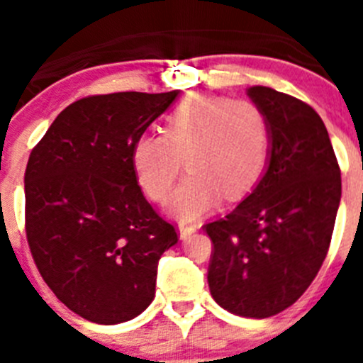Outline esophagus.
Masks as SVG:
<instances>
[{"mask_svg": "<svg viewBox=\"0 0 363 363\" xmlns=\"http://www.w3.org/2000/svg\"><path fill=\"white\" fill-rule=\"evenodd\" d=\"M196 229H198L196 225H189V223H179V225H178L179 240H187V238H191L192 234L196 233Z\"/></svg>", "mask_w": 363, "mask_h": 363, "instance_id": "obj_1", "label": "esophagus"}]
</instances>
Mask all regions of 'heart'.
Instances as JSON below:
<instances>
[{"label":"heart","mask_w":363,"mask_h":363,"mask_svg":"<svg viewBox=\"0 0 363 363\" xmlns=\"http://www.w3.org/2000/svg\"><path fill=\"white\" fill-rule=\"evenodd\" d=\"M269 143V121L258 105L194 94L165 118L163 133L138 138L133 165L143 191L163 200L185 162L191 174L167 201V211L179 220H194L211 213L221 198L236 201L255 189Z\"/></svg>","instance_id":"b5f03b06"}]
</instances>
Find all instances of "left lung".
I'll return each mask as SVG.
<instances>
[{"label":"left lung","mask_w":363,"mask_h":363,"mask_svg":"<svg viewBox=\"0 0 363 363\" xmlns=\"http://www.w3.org/2000/svg\"><path fill=\"white\" fill-rule=\"evenodd\" d=\"M247 96L269 121L267 167L225 218L207 223L214 243L209 289L247 318L281 313L306 293L325 259L342 198L329 133L313 107L269 86Z\"/></svg>","instance_id":"obj_1"}]
</instances>
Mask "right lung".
Returning <instances> with one entry per match:
<instances>
[{"mask_svg":"<svg viewBox=\"0 0 363 363\" xmlns=\"http://www.w3.org/2000/svg\"><path fill=\"white\" fill-rule=\"evenodd\" d=\"M179 91L74 101L30 152L25 229L57 300L94 323H121L154 300L158 262L178 243L138 185L133 145Z\"/></svg>","mask_w":363,"mask_h":363,"instance_id":"add662e5","label":"right lung"}]
</instances>
